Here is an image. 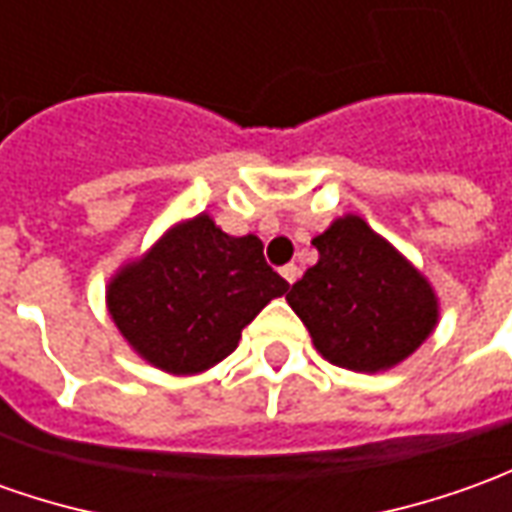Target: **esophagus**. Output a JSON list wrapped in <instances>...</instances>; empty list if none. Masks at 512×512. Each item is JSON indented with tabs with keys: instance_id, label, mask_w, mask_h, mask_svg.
Listing matches in <instances>:
<instances>
[{
	"instance_id": "1",
	"label": "esophagus",
	"mask_w": 512,
	"mask_h": 512,
	"mask_svg": "<svg viewBox=\"0 0 512 512\" xmlns=\"http://www.w3.org/2000/svg\"><path fill=\"white\" fill-rule=\"evenodd\" d=\"M280 274L285 277V283L294 285V283H297V277H300V269H297L294 263H288V266H283V269H280Z\"/></svg>"
}]
</instances>
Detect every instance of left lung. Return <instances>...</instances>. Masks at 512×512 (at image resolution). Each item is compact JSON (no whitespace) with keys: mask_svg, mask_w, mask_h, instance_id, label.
<instances>
[{"mask_svg":"<svg viewBox=\"0 0 512 512\" xmlns=\"http://www.w3.org/2000/svg\"><path fill=\"white\" fill-rule=\"evenodd\" d=\"M319 263L285 294L336 367L378 373L415 353L437 322L429 283L358 215L316 235Z\"/></svg>","mask_w":512,"mask_h":512,"instance_id":"8db88e82","label":"left lung"}]
</instances>
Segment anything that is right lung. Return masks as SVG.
<instances>
[{"label":"right lung","mask_w":512,"mask_h":512,"mask_svg":"<svg viewBox=\"0 0 512 512\" xmlns=\"http://www.w3.org/2000/svg\"><path fill=\"white\" fill-rule=\"evenodd\" d=\"M285 291L260 238H232L198 215L114 277L109 311L139 356L184 375L227 358L241 330Z\"/></svg>","instance_id":"obj_1"}]
</instances>
